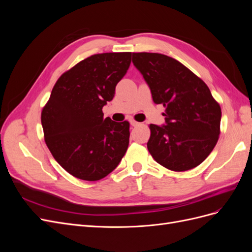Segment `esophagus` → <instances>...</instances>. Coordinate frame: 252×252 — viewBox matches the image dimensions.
I'll use <instances>...</instances> for the list:
<instances>
[{
    "label": "esophagus",
    "mask_w": 252,
    "mask_h": 252,
    "mask_svg": "<svg viewBox=\"0 0 252 252\" xmlns=\"http://www.w3.org/2000/svg\"><path fill=\"white\" fill-rule=\"evenodd\" d=\"M130 124H131L132 126H138L140 123H138V122L134 121V120H130Z\"/></svg>",
    "instance_id": "1"
}]
</instances>
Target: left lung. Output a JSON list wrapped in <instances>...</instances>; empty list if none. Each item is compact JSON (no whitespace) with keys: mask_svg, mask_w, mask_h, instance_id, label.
<instances>
[{"mask_svg":"<svg viewBox=\"0 0 252 252\" xmlns=\"http://www.w3.org/2000/svg\"><path fill=\"white\" fill-rule=\"evenodd\" d=\"M132 63L143 74L152 100L165 108L166 124H150L147 148L156 161L172 171L199 166L220 135V104L205 82L168 56L133 52Z\"/></svg>","mask_w":252,"mask_h":252,"instance_id":"obj_1","label":"left lung"}]
</instances>
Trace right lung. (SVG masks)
<instances>
[{
  "label": "right lung",
  "instance_id": "add662e5",
  "mask_svg": "<svg viewBox=\"0 0 252 252\" xmlns=\"http://www.w3.org/2000/svg\"><path fill=\"white\" fill-rule=\"evenodd\" d=\"M131 52L90 56L65 71L41 113L44 139L52 157L73 177L98 181L117 168L129 144L128 121L104 119Z\"/></svg>",
  "mask_w": 252,
  "mask_h": 252
}]
</instances>
